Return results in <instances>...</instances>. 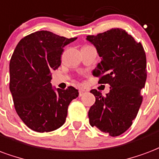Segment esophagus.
<instances>
[{
    "instance_id": "obj_1",
    "label": "esophagus",
    "mask_w": 159,
    "mask_h": 159,
    "mask_svg": "<svg viewBox=\"0 0 159 159\" xmlns=\"http://www.w3.org/2000/svg\"><path fill=\"white\" fill-rule=\"evenodd\" d=\"M86 93V91L84 89H79V96L80 97H82L84 93Z\"/></svg>"
}]
</instances>
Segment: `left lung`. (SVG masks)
I'll list each match as a JSON object with an SVG mask.
<instances>
[{
	"mask_svg": "<svg viewBox=\"0 0 159 159\" xmlns=\"http://www.w3.org/2000/svg\"><path fill=\"white\" fill-rule=\"evenodd\" d=\"M87 39L101 57L93 76L99 78V84L110 86L105 96L96 89L90 91L96 100L89 111V122L109 136H120L130 127L142 104L141 89L147 80L145 50L122 29L89 35Z\"/></svg>",
	"mask_w": 159,
	"mask_h": 159,
	"instance_id": "left-lung-1",
	"label": "left lung"
}]
</instances>
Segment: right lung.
Segmentation results:
<instances>
[{
    "mask_svg": "<svg viewBox=\"0 0 159 159\" xmlns=\"http://www.w3.org/2000/svg\"><path fill=\"white\" fill-rule=\"evenodd\" d=\"M76 38L37 31L23 38L10 61V91L15 109L24 124L37 132H49L64 124L68 105L78 97L72 86L52 89L51 71L61 66L66 44Z\"/></svg>",
    "mask_w": 159,
    "mask_h": 159,
    "instance_id": "right-lung-1",
    "label": "right lung"
}]
</instances>
